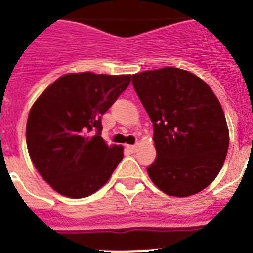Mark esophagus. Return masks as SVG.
Wrapping results in <instances>:
<instances>
[{
  "label": "esophagus",
  "mask_w": 253,
  "mask_h": 253,
  "mask_svg": "<svg viewBox=\"0 0 253 253\" xmlns=\"http://www.w3.org/2000/svg\"><path fill=\"white\" fill-rule=\"evenodd\" d=\"M126 148H128L129 151L133 152V153H134V152H137L138 146H137V144H133V146H131V144H129V146H126Z\"/></svg>",
  "instance_id": "esophagus-1"
}]
</instances>
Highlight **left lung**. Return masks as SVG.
I'll return each mask as SVG.
<instances>
[{
	"mask_svg": "<svg viewBox=\"0 0 253 253\" xmlns=\"http://www.w3.org/2000/svg\"><path fill=\"white\" fill-rule=\"evenodd\" d=\"M131 82L153 123L156 160L147 172L171 196L198 194L215 180L229 146L224 111L194 73L175 67L144 71Z\"/></svg>",
	"mask_w": 253,
	"mask_h": 253,
	"instance_id": "left-lung-1",
	"label": "left lung"
}]
</instances>
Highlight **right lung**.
<instances>
[{
    "mask_svg": "<svg viewBox=\"0 0 253 253\" xmlns=\"http://www.w3.org/2000/svg\"><path fill=\"white\" fill-rule=\"evenodd\" d=\"M130 75L67 73L37 99L26 123L29 156L60 195H92L123 160L122 146L101 138V115L130 84Z\"/></svg>",
    "mask_w": 253,
    "mask_h": 253,
    "instance_id": "right-lung-1",
    "label": "right lung"
}]
</instances>
